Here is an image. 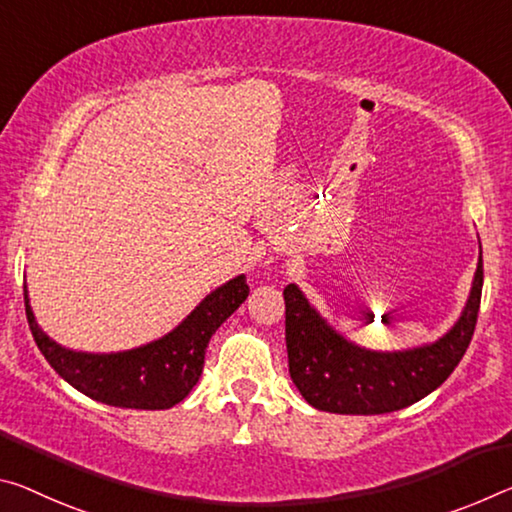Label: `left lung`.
Returning <instances> with one entry per match:
<instances>
[{"mask_svg": "<svg viewBox=\"0 0 512 512\" xmlns=\"http://www.w3.org/2000/svg\"><path fill=\"white\" fill-rule=\"evenodd\" d=\"M483 291V253L478 257L467 307L435 344L399 353L360 348L332 330L296 285L285 291V339L289 376L316 410L335 415H385L417 403L440 387L474 337Z\"/></svg>", "mask_w": 512, "mask_h": 512, "instance_id": "1", "label": "left lung"}]
</instances>
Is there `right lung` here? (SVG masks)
<instances>
[{
  "instance_id": "add662e5",
  "label": "right lung",
  "mask_w": 512,
  "mask_h": 512,
  "mask_svg": "<svg viewBox=\"0 0 512 512\" xmlns=\"http://www.w3.org/2000/svg\"><path fill=\"white\" fill-rule=\"evenodd\" d=\"M250 294L246 275L212 291L166 337L125 353L93 355L59 346L38 328L24 287V310L36 346L63 380L91 399L136 410H166L186 399L198 383L214 332Z\"/></svg>"
}]
</instances>
